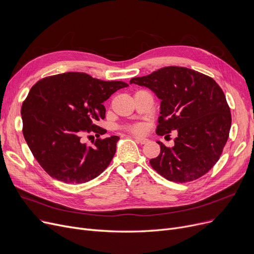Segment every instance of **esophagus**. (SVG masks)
Segmentation results:
<instances>
[{"label":"esophagus","mask_w":254,"mask_h":254,"mask_svg":"<svg viewBox=\"0 0 254 254\" xmlns=\"http://www.w3.org/2000/svg\"><path fill=\"white\" fill-rule=\"evenodd\" d=\"M134 139L136 140V142H138V143H140V144H146V143H147V142L149 141L148 139L142 138V137H135Z\"/></svg>","instance_id":"34e87169"}]
</instances>
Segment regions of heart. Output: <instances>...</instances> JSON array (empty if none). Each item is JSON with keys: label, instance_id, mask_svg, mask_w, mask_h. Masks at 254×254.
Here are the masks:
<instances>
[{"label": "heart", "instance_id": "b5f03b06", "mask_svg": "<svg viewBox=\"0 0 254 254\" xmlns=\"http://www.w3.org/2000/svg\"><path fill=\"white\" fill-rule=\"evenodd\" d=\"M128 129L132 134H142L145 130V126L143 124H137L135 126H131Z\"/></svg>", "mask_w": 254, "mask_h": 254}]
</instances>
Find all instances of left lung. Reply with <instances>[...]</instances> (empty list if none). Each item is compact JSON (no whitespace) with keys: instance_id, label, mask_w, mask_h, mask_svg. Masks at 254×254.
<instances>
[{"instance_id":"1","label":"left lung","mask_w":254,"mask_h":254,"mask_svg":"<svg viewBox=\"0 0 254 254\" xmlns=\"http://www.w3.org/2000/svg\"><path fill=\"white\" fill-rule=\"evenodd\" d=\"M132 83L151 89L162 101L156 134L178 132L171 148L157 141L161 152L150 159L151 167L179 183L205 175L219 159L232 125L220 86L207 75L175 65L132 78Z\"/></svg>"}]
</instances>
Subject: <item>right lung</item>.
<instances>
[{
  "label": "right lung",
  "instance_id": "right-lung-1",
  "mask_svg": "<svg viewBox=\"0 0 254 254\" xmlns=\"http://www.w3.org/2000/svg\"><path fill=\"white\" fill-rule=\"evenodd\" d=\"M123 81H103L88 74L69 72L43 78L31 88L21 106L22 132L44 171L57 180L79 184L98 177L116 151L117 136L81 143L84 132L105 134L97 123L105 118L103 103Z\"/></svg>",
  "mask_w": 254,
  "mask_h": 254
}]
</instances>
